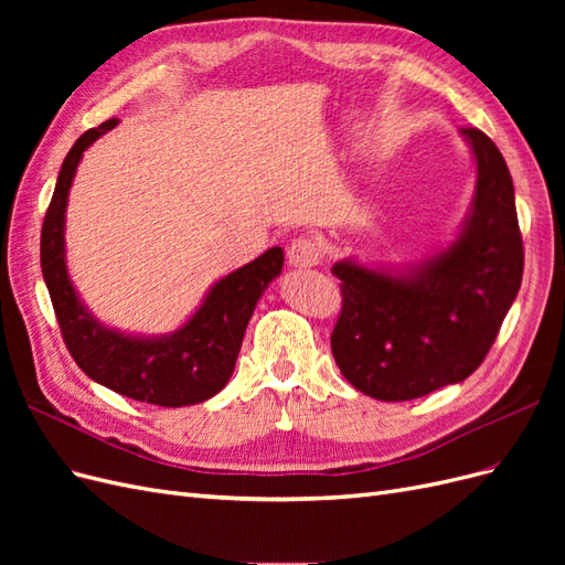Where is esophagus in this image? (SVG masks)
<instances>
[{
	"instance_id": "obj_1",
	"label": "esophagus",
	"mask_w": 565,
	"mask_h": 565,
	"mask_svg": "<svg viewBox=\"0 0 565 565\" xmlns=\"http://www.w3.org/2000/svg\"><path fill=\"white\" fill-rule=\"evenodd\" d=\"M287 262L295 268H313L322 262V247L313 237H297L287 249Z\"/></svg>"
}]
</instances>
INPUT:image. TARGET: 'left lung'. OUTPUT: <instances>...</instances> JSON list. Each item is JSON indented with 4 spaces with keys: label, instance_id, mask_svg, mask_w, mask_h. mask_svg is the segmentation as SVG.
<instances>
[{
    "label": "left lung",
    "instance_id": "8db88e82",
    "mask_svg": "<svg viewBox=\"0 0 565 565\" xmlns=\"http://www.w3.org/2000/svg\"><path fill=\"white\" fill-rule=\"evenodd\" d=\"M473 158L469 212L446 245L413 264L341 259L344 309L332 332L341 374L365 396L413 401L483 363L523 278L514 181L488 136L459 129Z\"/></svg>",
    "mask_w": 565,
    "mask_h": 565
}]
</instances>
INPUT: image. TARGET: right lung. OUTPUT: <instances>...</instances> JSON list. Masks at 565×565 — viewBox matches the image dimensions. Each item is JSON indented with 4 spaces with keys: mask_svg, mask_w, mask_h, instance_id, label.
<instances>
[{
    "mask_svg": "<svg viewBox=\"0 0 565 565\" xmlns=\"http://www.w3.org/2000/svg\"><path fill=\"white\" fill-rule=\"evenodd\" d=\"M115 127L117 119H108L84 131L63 160L42 226V276L65 347L84 374L141 403L195 405L216 396L228 384L247 322L268 285L282 273L285 252L270 247L254 262L218 278L198 309L172 332L136 334L100 322L82 301L67 270L65 212L84 150Z\"/></svg>",
    "mask_w": 565,
    "mask_h": 565,
    "instance_id": "add662e5",
    "label": "right lung"
}]
</instances>
